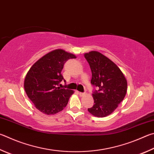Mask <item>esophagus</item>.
I'll return each mask as SVG.
<instances>
[{"label":"esophagus","instance_id":"obj_1","mask_svg":"<svg viewBox=\"0 0 154 154\" xmlns=\"http://www.w3.org/2000/svg\"><path fill=\"white\" fill-rule=\"evenodd\" d=\"M79 94L80 96H83L85 95V93H82V92H79Z\"/></svg>","mask_w":154,"mask_h":154}]
</instances>
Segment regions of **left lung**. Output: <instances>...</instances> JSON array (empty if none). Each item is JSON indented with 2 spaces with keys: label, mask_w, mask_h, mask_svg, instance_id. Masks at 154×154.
<instances>
[{
  "label": "left lung",
  "mask_w": 154,
  "mask_h": 154,
  "mask_svg": "<svg viewBox=\"0 0 154 154\" xmlns=\"http://www.w3.org/2000/svg\"><path fill=\"white\" fill-rule=\"evenodd\" d=\"M90 66L92 85L98 90L92 94L93 107L88 110L96 117L110 115L124 100L127 91V81L121 70L110 58L97 51L85 53Z\"/></svg>",
  "instance_id": "obj_1"
}]
</instances>
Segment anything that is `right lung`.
I'll return each mask as SVG.
<instances>
[{
	"label": "right lung",
	"instance_id": "right-lung-1",
	"mask_svg": "<svg viewBox=\"0 0 154 154\" xmlns=\"http://www.w3.org/2000/svg\"><path fill=\"white\" fill-rule=\"evenodd\" d=\"M76 56L63 49L47 53L33 64L27 72L24 89L35 107L47 115L62 111L67 105L74 91L60 89L58 84L64 79L61 71L64 64Z\"/></svg>",
	"mask_w": 154,
	"mask_h": 154
}]
</instances>
